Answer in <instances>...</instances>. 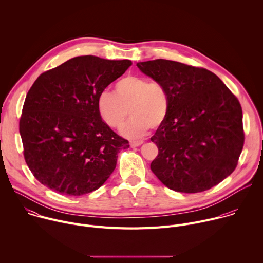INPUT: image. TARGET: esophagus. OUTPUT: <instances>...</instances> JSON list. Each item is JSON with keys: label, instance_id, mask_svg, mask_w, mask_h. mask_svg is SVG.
Wrapping results in <instances>:
<instances>
[{"label": "esophagus", "instance_id": "34e87169", "mask_svg": "<svg viewBox=\"0 0 263 263\" xmlns=\"http://www.w3.org/2000/svg\"><path fill=\"white\" fill-rule=\"evenodd\" d=\"M143 143V140H131L130 141V145L131 147H135V146H138L140 144Z\"/></svg>", "mask_w": 263, "mask_h": 263}]
</instances>
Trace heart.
Segmentation results:
<instances>
[{
  "instance_id": "heart-1",
  "label": "heart",
  "mask_w": 263,
  "mask_h": 263,
  "mask_svg": "<svg viewBox=\"0 0 263 263\" xmlns=\"http://www.w3.org/2000/svg\"><path fill=\"white\" fill-rule=\"evenodd\" d=\"M102 121L110 128H120L129 112L132 118L121 133L129 138L144 136L151 127H161L170 112V98L165 87L156 81L129 74L115 85V93L104 90L97 100Z\"/></svg>"
}]
</instances>
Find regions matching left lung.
Returning <instances> with one entry per match:
<instances>
[{
    "mask_svg": "<svg viewBox=\"0 0 263 263\" xmlns=\"http://www.w3.org/2000/svg\"><path fill=\"white\" fill-rule=\"evenodd\" d=\"M136 65L170 98L167 119L151 137L159 151L151 163L156 177L170 190L196 194L231 175L245 141L237 98L206 68L165 59Z\"/></svg>",
    "mask_w": 263,
    "mask_h": 263,
    "instance_id": "8db88e82",
    "label": "left lung"
}]
</instances>
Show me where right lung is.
I'll use <instances>...</instances> for the list:
<instances>
[{"label":"right lung","instance_id":"right-lung-1","mask_svg":"<svg viewBox=\"0 0 263 263\" xmlns=\"http://www.w3.org/2000/svg\"><path fill=\"white\" fill-rule=\"evenodd\" d=\"M132 64L78 56L45 71L27 93L20 121L33 176L61 195L79 197L106 182L129 141L99 116L97 100Z\"/></svg>","mask_w":263,"mask_h":263}]
</instances>
